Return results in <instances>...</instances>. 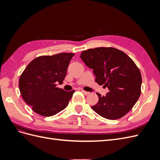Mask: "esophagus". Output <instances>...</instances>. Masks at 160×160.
I'll use <instances>...</instances> for the list:
<instances>
[{
    "mask_svg": "<svg viewBox=\"0 0 160 160\" xmlns=\"http://www.w3.org/2000/svg\"><path fill=\"white\" fill-rule=\"evenodd\" d=\"M81 91L83 92V93H84V95H88L90 93L89 92H88V91H84V90H81Z\"/></svg>",
    "mask_w": 160,
    "mask_h": 160,
    "instance_id": "1",
    "label": "esophagus"
}]
</instances>
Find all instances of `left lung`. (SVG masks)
<instances>
[{"label": "left lung", "instance_id": "left-lung-1", "mask_svg": "<svg viewBox=\"0 0 160 160\" xmlns=\"http://www.w3.org/2000/svg\"><path fill=\"white\" fill-rule=\"evenodd\" d=\"M85 64L93 69L95 82L109 92L101 96L91 109L101 117L115 120L123 117L133 108L141 94L142 78L134 61L113 47H98L81 52Z\"/></svg>", "mask_w": 160, "mask_h": 160}]
</instances>
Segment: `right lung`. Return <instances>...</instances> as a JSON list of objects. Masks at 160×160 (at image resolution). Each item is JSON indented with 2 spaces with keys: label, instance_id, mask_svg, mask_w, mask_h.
<instances>
[{
  "label": "right lung",
  "instance_id": "obj_1",
  "mask_svg": "<svg viewBox=\"0 0 160 160\" xmlns=\"http://www.w3.org/2000/svg\"><path fill=\"white\" fill-rule=\"evenodd\" d=\"M75 53L61 52L36 57L29 62L19 79L22 99L36 113L50 117L68 105L75 90L65 91L57 87L62 83Z\"/></svg>",
  "mask_w": 160,
  "mask_h": 160
}]
</instances>
